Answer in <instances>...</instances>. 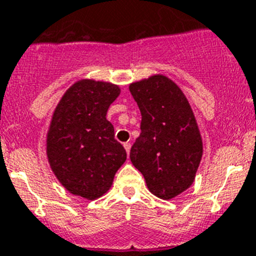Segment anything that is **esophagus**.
I'll return each instance as SVG.
<instances>
[{"label": "esophagus", "mask_w": 256, "mask_h": 256, "mask_svg": "<svg viewBox=\"0 0 256 256\" xmlns=\"http://www.w3.org/2000/svg\"><path fill=\"white\" fill-rule=\"evenodd\" d=\"M124 148H125L126 153H130V149H131V144L130 142H124Z\"/></svg>", "instance_id": "obj_1"}]
</instances>
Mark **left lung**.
<instances>
[{
    "label": "left lung",
    "instance_id": "left-lung-1",
    "mask_svg": "<svg viewBox=\"0 0 256 256\" xmlns=\"http://www.w3.org/2000/svg\"><path fill=\"white\" fill-rule=\"evenodd\" d=\"M128 89L142 112L131 162L152 194L174 199L192 185L202 156L194 112L178 85L162 74L131 82Z\"/></svg>",
    "mask_w": 256,
    "mask_h": 256
}]
</instances>
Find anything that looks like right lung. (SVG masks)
Returning <instances> with one entry per match:
<instances>
[{
  "label": "right lung",
  "mask_w": 256,
  "mask_h": 256,
  "mask_svg": "<svg viewBox=\"0 0 256 256\" xmlns=\"http://www.w3.org/2000/svg\"><path fill=\"white\" fill-rule=\"evenodd\" d=\"M118 85L93 79L72 84L54 108L46 140L50 167L72 195L96 200L104 195L125 163L126 150L114 139L108 108Z\"/></svg>",
  "instance_id": "right-lung-1"
}]
</instances>
